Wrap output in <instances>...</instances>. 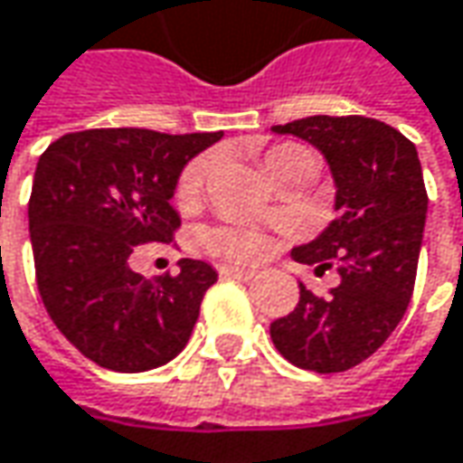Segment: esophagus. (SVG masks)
Wrapping results in <instances>:
<instances>
[{"mask_svg": "<svg viewBox=\"0 0 463 463\" xmlns=\"http://www.w3.org/2000/svg\"><path fill=\"white\" fill-rule=\"evenodd\" d=\"M220 275H222V278H228V280H251L257 272H254V269H241V267H231V264H225V267H220Z\"/></svg>", "mask_w": 463, "mask_h": 463, "instance_id": "34e87169", "label": "esophagus"}]
</instances>
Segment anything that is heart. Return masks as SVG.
Returning <instances> with one entry per match:
<instances>
[{"label": "heart", "instance_id": "1", "mask_svg": "<svg viewBox=\"0 0 463 463\" xmlns=\"http://www.w3.org/2000/svg\"><path fill=\"white\" fill-rule=\"evenodd\" d=\"M304 159H312V154L296 144H280V146H272V149L264 154V170L267 175L272 177L280 167L293 165V162H304ZM206 170H209V159L199 156L194 159L177 180V202H191L204 180ZM206 243L212 251L222 254V257L232 259V261H257L267 254V238L259 235L254 231H238V228H220V231H212L206 235Z\"/></svg>", "mask_w": 463, "mask_h": 463}]
</instances>
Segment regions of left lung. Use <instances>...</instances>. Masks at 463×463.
Returning <instances> with one entry per match:
<instances>
[{"label": "left lung", "mask_w": 463, "mask_h": 463, "mask_svg": "<svg viewBox=\"0 0 463 463\" xmlns=\"http://www.w3.org/2000/svg\"><path fill=\"white\" fill-rule=\"evenodd\" d=\"M272 130L309 141L330 165L338 217L317 241L293 249V259L317 272L335 267L340 283L327 296L298 283L296 309L275 319L269 335L296 367L345 372L391 338L414 293L427 214L417 146L362 115H314Z\"/></svg>", "instance_id": "obj_1"}]
</instances>
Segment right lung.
I'll list each match as a JSON object with an SVG mask.
<instances>
[{
  "label": "right lung",
  "mask_w": 463,
  "mask_h": 463,
  "mask_svg": "<svg viewBox=\"0 0 463 463\" xmlns=\"http://www.w3.org/2000/svg\"><path fill=\"white\" fill-rule=\"evenodd\" d=\"M222 138L146 128H91L39 156L28 202L36 286L57 330L99 367L146 372L185 348L217 272L180 259L177 275L130 269L136 246L170 243L180 170Z\"/></svg>",
  "instance_id": "1"
}]
</instances>
